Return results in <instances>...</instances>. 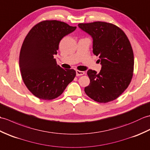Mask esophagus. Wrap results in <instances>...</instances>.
I'll list each match as a JSON object with an SVG mask.
<instances>
[{
	"label": "esophagus",
	"mask_w": 150,
	"mask_h": 150,
	"mask_svg": "<svg viewBox=\"0 0 150 150\" xmlns=\"http://www.w3.org/2000/svg\"><path fill=\"white\" fill-rule=\"evenodd\" d=\"M85 73L84 71H79V70H76V75L77 76H81V75H83Z\"/></svg>",
	"instance_id": "esophagus-1"
}]
</instances>
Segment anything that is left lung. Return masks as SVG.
Segmentation results:
<instances>
[{"label":"left lung","instance_id":"obj_1","mask_svg":"<svg viewBox=\"0 0 150 150\" xmlns=\"http://www.w3.org/2000/svg\"><path fill=\"white\" fill-rule=\"evenodd\" d=\"M79 27L93 38V53L98 56L100 72L89 69L90 83L84 91L100 103L115 100L128 87L133 77L134 56L128 38L120 28L105 22L81 23Z\"/></svg>","mask_w":150,"mask_h":150}]
</instances>
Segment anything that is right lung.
<instances>
[{
  "label": "right lung",
  "instance_id": "obj_1",
  "mask_svg": "<svg viewBox=\"0 0 150 150\" xmlns=\"http://www.w3.org/2000/svg\"><path fill=\"white\" fill-rule=\"evenodd\" d=\"M76 28L61 21H43L35 25L24 39L19 67L24 83L36 97L43 100L57 98L74 79L75 70L62 68L54 55L60 40Z\"/></svg>",
  "mask_w": 150,
  "mask_h": 150
}]
</instances>
